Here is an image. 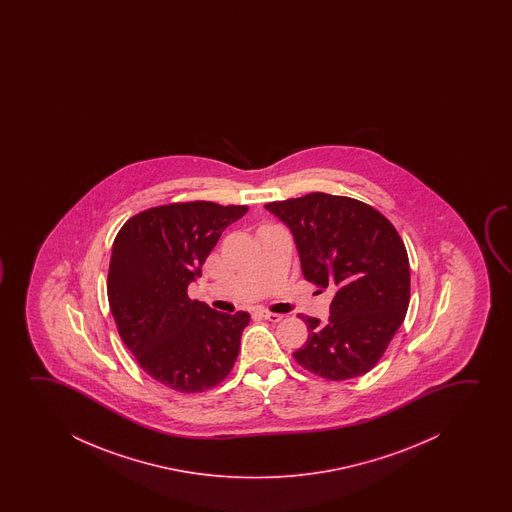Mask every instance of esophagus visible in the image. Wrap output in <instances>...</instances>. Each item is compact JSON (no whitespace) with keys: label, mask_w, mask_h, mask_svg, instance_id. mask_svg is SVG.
Instances as JSON below:
<instances>
[{"label":"esophagus","mask_w":512,"mask_h":512,"mask_svg":"<svg viewBox=\"0 0 512 512\" xmlns=\"http://www.w3.org/2000/svg\"><path fill=\"white\" fill-rule=\"evenodd\" d=\"M259 315L262 316V318L269 320V322L278 323L283 320V315H278V313H271V311H266V309H260Z\"/></svg>","instance_id":"esophagus-1"}]
</instances>
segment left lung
<instances>
[{
  "mask_svg": "<svg viewBox=\"0 0 512 512\" xmlns=\"http://www.w3.org/2000/svg\"><path fill=\"white\" fill-rule=\"evenodd\" d=\"M266 208L294 234L304 278L336 288L329 322L297 315L309 336L295 362L329 381L371 371L404 322L411 297L399 232L383 213L353 197L311 192Z\"/></svg>",
  "mask_w": 512,
  "mask_h": 512,
  "instance_id": "left-lung-1",
  "label": "left lung"
}]
</instances>
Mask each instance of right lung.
I'll return each mask as SVG.
<instances>
[{"label": "right lung", "instance_id": "right-lung-1", "mask_svg": "<svg viewBox=\"0 0 512 512\" xmlns=\"http://www.w3.org/2000/svg\"><path fill=\"white\" fill-rule=\"evenodd\" d=\"M245 204L187 201L136 213L113 241L108 302L141 369L180 393H203L231 374L250 315L218 313L187 294L220 234Z\"/></svg>", "mask_w": 512, "mask_h": 512}]
</instances>
